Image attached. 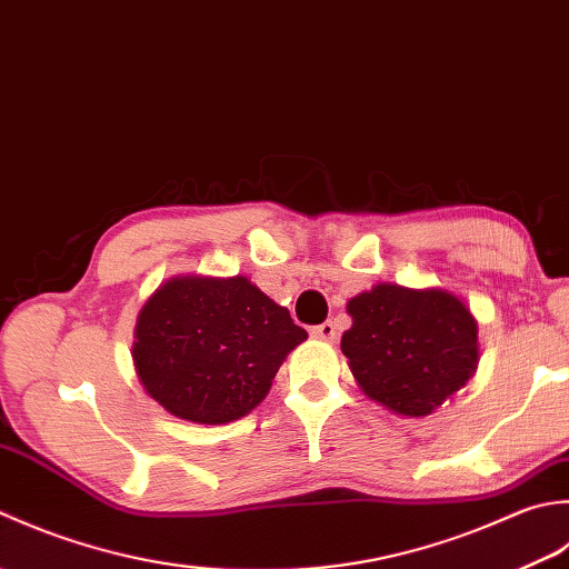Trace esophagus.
Segmentation results:
<instances>
[{
	"mask_svg": "<svg viewBox=\"0 0 569 569\" xmlns=\"http://www.w3.org/2000/svg\"><path fill=\"white\" fill-rule=\"evenodd\" d=\"M311 336L321 341H333L336 339V327L331 321H323L319 327H311Z\"/></svg>",
	"mask_w": 569,
	"mask_h": 569,
	"instance_id": "34e87169",
	"label": "esophagus"
}]
</instances>
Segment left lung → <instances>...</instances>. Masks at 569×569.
I'll list each match as a JSON object with an SVG mask.
<instances>
[{
	"mask_svg": "<svg viewBox=\"0 0 569 569\" xmlns=\"http://www.w3.org/2000/svg\"><path fill=\"white\" fill-rule=\"evenodd\" d=\"M341 351L368 400L398 417H427L479 368V323L442 287L378 282L349 299Z\"/></svg>",
	"mask_w": 569,
	"mask_h": 569,
	"instance_id": "8db88e82",
	"label": "left lung"
}]
</instances>
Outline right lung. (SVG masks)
Here are the masks:
<instances>
[{"mask_svg": "<svg viewBox=\"0 0 569 569\" xmlns=\"http://www.w3.org/2000/svg\"><path fill=\"white\" fill-rule=\"evenodd\" d=\"M301 341L307 331L246 274H179L139 309L132 361L169 415L226 425L258 408Z\"/></svg>", "mask_w": 569, "mask_h": 569, "instance_id": "1", "label": "right lung"}]
</instances>
